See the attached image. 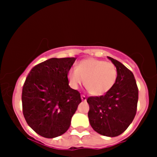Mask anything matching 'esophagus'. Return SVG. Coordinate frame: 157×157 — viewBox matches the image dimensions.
<instances>
[{
    "instance_id": "esophagus-1",
    "label": "esophagus",
    "mask_w": 157,
    "mask_h": 157,
    "mask_svg": "<svg viewBox=\"0 0 157 157\" xmlns=\"http://www.w3.org/2000/svg\"><path fill=\"white\" fill-rule=\"evenodd\" d=\"M81 99L83 101H86V96H84V95H81Z\"/></svg>"
}]
</instances>
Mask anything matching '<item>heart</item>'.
<instances>
[{"label":"heart","instance_id":"obj_1","mask_svg":"<svg viewBox=\"0 0 157 157\" xmlns=\"http://www.w3.org/2000/svg\"><path fill=\"white\" fill-rule=\"evenodd\" d=\"M118 71L110 61L86 58L78 63L76 69L68 72V80L74 88L84 82L86 90L94 96H102L112 90L116 83Z\"/></svg>","mask_w":157,"mask_h":157}]
</instances>
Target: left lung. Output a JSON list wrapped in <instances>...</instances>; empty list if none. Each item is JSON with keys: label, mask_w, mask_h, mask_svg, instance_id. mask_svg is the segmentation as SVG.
Here are the masks:
<instances>
[{"label": "left lung", "mask_w": 157, "mask_h": 157, "mask_svg": "<svg viewBox=\"0 0 157 157\" xmlns=\"http://www.w3.org/2000/svg\"><path fill=\"white\" fill-rule=\"evenodd\" d=\"M116 67L118 77L115 86L104 96H90L88 112L90 125L103 136L116 137L122 134L135 117L138 88L133 73L117 60L108 57Z\"/></svg>", "instance_id": "obj_1"}]
</instances>
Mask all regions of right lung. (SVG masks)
<instances>
[{
  "label": "right lung",
  "mask_w": 157,
  "mask_h": 157,
  "mask_svg": "<svg viewBox=\"0 0 157 157\" xmlns=\"http://www.w3.org/2000/svg\"><path fill=\"white\" fill-rule=\"evenodd\" d=\"M76 58H50L33 67L22 92L23 113L35 132L46 138L68 130L81 102L80 94L69 86L67 74Z\"/></svg>",
  "instance_id": "obj_1"
}]
</instances>
